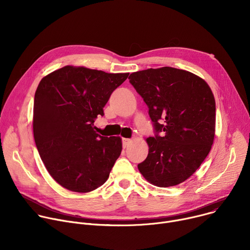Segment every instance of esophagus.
<instances>
[{
  "label": "esophagus",
  "instance_id": "obj_1",
  "mask_svg": "<svg viewBox=\"0 0 250 250\" xmlns=\"http://www.w3.org/2000/svg\"><path fill=\"white\" fill-rule=\"evenodd\" d=\"M130 142H131V139H129V138H123V146L126 147L130 144Z\"/></svg>",
  "mask_w": 250,
  "mask_h": 250
}]
</instances>
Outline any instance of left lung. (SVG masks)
<instances>
[{
	"mask_svg": "<svg viewBox=\"0 0 250 250\" xmlns=\"http://www.w3.org/2000/svg\"><path fill=\"white\" fill-rule=\"evenodd\" d=\"M129 83L148 106L154 136L137 165L157 187L180 184L208 154L215 137L216 101L207 82L189 71L161 67L133 72Z\"/></svg>",
	"mask_w": 250,
	"mask_h": 250,
	"instance_id": "obj_1",
	"label": "left lung"
}]
</instances>
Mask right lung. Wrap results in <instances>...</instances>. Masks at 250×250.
<instances>
[{
  "label": "right lung",
  "instance_id": "right-lung-1",
  "mask_svg": "<svg viewBox=\"0 0 250 250\" xmlns=\"http://www.w3.org/2000/svg\"><path fill=\"white\" fill-rule=\"evenodd\" d=\"M129 73L64 66L42 79L34 95L33 136L48 173L62 187L88 193L102 186L122 152V138L96 132L112 93Z\"/></svg>",
  "mask_w": 250,
  "mask_h": 250
}]
</instances>
